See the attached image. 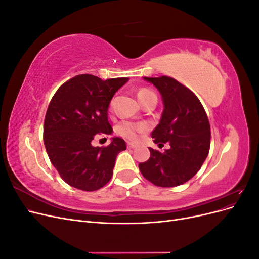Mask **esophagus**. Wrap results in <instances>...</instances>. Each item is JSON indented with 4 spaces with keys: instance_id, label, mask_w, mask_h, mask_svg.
Returning a JSON list of instances; mask_svg holds the SVG:
<instances>
[{
    "instance_id": "obj_1",
    "label": "esophagus",
    "mask_w": 259,
    "mask_h": 259,
    "mask_svg": "<svg viewBox=\"0 0 259 259\" xmlns=\"http://www.w3.org/2000/svg\"><path fill=\"white\" fill-rule=\"evenodd\" d=\"M136 147H137V145H136V144L127 143V148H128V149H134V148H136Z\"/></svg>"
}]
</instances>
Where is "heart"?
Segmentation results:
<instances>
[{
    "mask_svg": "<svg viewBox=\"0 0 259 259\" xmlns=\"http://www.w3.org/2000/svg\"><path fill=\"white\" fill-rule=\"evenodd\" d=\"M152 95H154L153 92L149 91L147 89H142L138 92L137 97H138V100L140 101V104H142L146 99H148ZM144 130H145V126L142 124H136V123L131 122V121H122L121 123L116 125L115 132L119 135L127 138L130 140H137L139 137V134Z\"/></svg>",
    "mask_w": 259,
    "mask_h": 259,
    "instance_id": "b5f03b06",
    "label": "heart"
}]
</instances>
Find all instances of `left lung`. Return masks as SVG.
Here are the masks:
<instances>
[{"mask_svg":"<svg viewBox=\"0 0 259 259\" xmlns=\"http://www.w3.org/2000/svg\"><path fill=\"white\" fill-rule=\"evenodd\" d=\"M159 91L163 112L152 132L154 144H169L161 153L150 150V158L139 164L143 176L159 187H176L191 179L208 155L210 126L199 98L173 77H147Z\"/></svg>","mask_w":259,"mask_h":259,"instance_id":"1","label":"left lung"}]
</instances>
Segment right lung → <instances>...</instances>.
Listing matches in <instances>:
<instances>
[{"label": "right lung", "mask_w": 259, "mask_h": 259, "mask_svg": "<svg viewBox=\"0 0 259 259\" xmlns=\"http://www.w3.org/2000/svg\"><path fill=\"white\" fill-rule=\"evenodd\" d=\"M128 80L103 81L80 74L62 84L52 98L44 121V145L54 167L71 187L95 191L111 179L116 155L126 144L112 137L110 145L99 148L92 140L100 133H113L108 121L109 105Z\"/></svg>", "instance_id": "add662e5"}]
</instances>
